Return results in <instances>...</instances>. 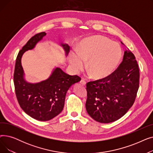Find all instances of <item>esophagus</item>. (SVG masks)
I'll return each mask as SVG.
<instances>
[{"instance_id":"obj_1","label":"esophagus","mask_w":153,"mask_h":153,"mask_svg":"<svg viewBox=\"0 0 153 153\" xmlns=\"http://www.w3.org/2000/svg\"><path fill=\"white\" fill-rule=\"evenodd\" d=\"M80 82H81V84L82 85H85V84H86V82H85V81L84 79H82L81 80V81H80Z\"/></svg>"}]
</instances>
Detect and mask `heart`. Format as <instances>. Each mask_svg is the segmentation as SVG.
<instances>
[{
  "label": "heart",
  "mask_w": 153,
  "mask_h": 153,
  "mask_svg": "<svg viewBox=\"0 0 153 153\" xmlns=\"http://www.w3.org/2000/svg\"><path fill=\"white\" fill-rule=\"evenodd\" d=\"M120 46L102 36L89 37L81 42L78 52L69 54L70 66L76 72L82 71L86 62L89 74L95 79H102L110 75L121 61Z\"/></svg>",
  "instance_id": "b5f03b06"
}]
</instances>
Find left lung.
<instances>
[{
    "instance_id": "obj_1",
    "label": "left lung",
    "mask_w": 153,
    "mask_h": 153,
    "mask_svg": "<svg viewBox=\"0 0 153 153\" xmlns=\"http://www.w3.org/2000/svg\"><path fill=\"white\" fill-rule=\"evenodd\" d=\"M139 83L138 64L134 54L126 47L122 62L114 72L86 84L87 113L100 123L116 121L133 105Z\"/></svg>"
}]
</instances>
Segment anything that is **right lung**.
<instances>
[{
	"instance_id": "1",
	"label": "right lung",
	"mask_w": 153,
	"mask_h": 153,
	"mask_svg": "<svg viewBox=\"0 0 153 153\" xmlns=\"http://www.w3.org/2000/svg\"><path fill=\"white\" fill-rule=\"evenodd\" d=\"M40 32L32 36L19 51L16 59L13 82L16 97L22 109L31 117L39 121H48L59 115L64 108L69 88L81 81L79 76H69L60 68H56L46 81L36 84L27 83L23 79L21 58L23 53L31 50L46 35ZM66 53L68 45H62Z\"/></svg>"
}]
</instances>
